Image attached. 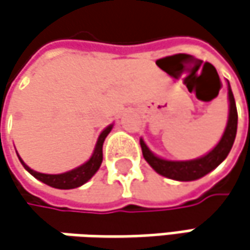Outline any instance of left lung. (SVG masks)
Returning a JSON list of instances; mask_svg holds the SVG:
<instances>
[{
    "label": "left lung",
    "mask_w": 250,
    "mask_h": 250,
    "mask_svg": "<svg viewBox=\"0 0 250 250\" xmlns=\"http://www.w3.org/2000/svg\"><path fill=\"white\" fill-rule=\"evenodd\" d=\"M228 95H229V119H228L227 128L221 141L216 144V147L212 151H209L208 154L201 158L191 160V161H168L153 154L146 146V143L140 140L141 151L146 161L158 174L171 180H177V181H194L216 168L229 154L235 137H236V128H238V111H236L235 99H233V93L230 90L229 83H228Z\"/></svg>",
    "instance_id": "left-lung-1"
}]
</instances>
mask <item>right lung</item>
<instances>
[{
    "mask_svg": "<svg viewBox=\"0 0 250 250\" xmlns=\"http://www.w3.org/2000/svg\"><path fill=\"white\" fill-rule=\"evenodd\" d=\"M111 127L113 125L106 127L102 131V134L99 136V140L96 143L95 151H93V155L90 157V160L86 161L81 167L72 169V171H67V172H63V174H42V172H37V171L31 169L23 163L21 158L20 160H21L22 166L29 174H32L37 180L42 181V183L46 184V185H49V187L59 188V189L78 188V187H81L84 183H87L95 175L96 171L99 169V167H100L102 160H103V143H104V139L107 137V134L110 133Z\"/></svg>",
    "mask_w": 250,
    "mask_h": 250,
    "instance_id": "1",
    "label": "right lung"
}]
</instances>
